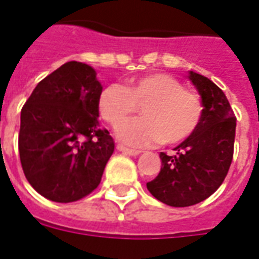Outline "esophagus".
Wrapping results in <instances>:
<instances>
[{
  "instance_id": "1",
  "label": "esophagus",
  "mask_w": 259,
  "mask_h": 259,
  "mask_svg": "<svg viewBox=\"0 0 259 259\" xmlns=\"http://www.w3.org/2000/svg\"><path fill=\"white\" fill-rule=\"evenodd\" d=\"M116 149L122 152V154H126V155H132V156H137L140 154V151H136V149H129L123 147V145H116Z\"/></svg>"
}]
</instances>
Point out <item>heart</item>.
Returning <instances> with one entry per match:
<instances>
[{
    "label": "heart",
    "mask_w": 259,
    "mask_h": 259,
    "mask_svg": "<svg viewBox=\"0 0 259 259\" xmlns=\"http://www.w3.org/2000/svg\"><path fill=\"white\" fill-rule=\"evenodd\" d=\"M142 104L144 117L120 123ZM100 115L116 127L120 143L130 147H149L156 143L173 145L187 140L202 120L200 97L185 91L170 74L154 72L119 83L107 85L99 95Z\"/></svg>",
    "instance_id": "1"
}]
</instances>
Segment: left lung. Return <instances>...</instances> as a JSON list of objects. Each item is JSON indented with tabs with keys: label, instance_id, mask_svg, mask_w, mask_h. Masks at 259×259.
<instances>
[{
	"label": "left lung",
	"instance_id": "1",
	"mask_svg": "<svg viewBox=\"0 0 259 259\" xmlns=\"http://www.w3.org/2000/svg\"><path fill=\"white\" fill-rule=\"evenodd\" d=\"M188 78L202 100V120L173 155L159 154L160 171L147 183L152 196L171 207H188L211 196L233 158L236 116L227 96L207 76L189 71Z\"/></svg>",
	"mask_w": 259,
	"mask_h": 259
}]
</instances>
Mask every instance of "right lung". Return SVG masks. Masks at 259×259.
Wrapping results in <instances>:
<instances>
[{"label": "right lung", "instance_id": "obj_1", "mask_svg": "<svg viewBox=\"0 0 259 259\" xmlns=\"http://www.w3.org/2000/svg\"><path fill=\"white\" fill-rule=\"evenodd\" d=\"M93 67L68 61L44 78L20 114L19 154L31 187L52 202L70 203L93 192L114 152L101 130Z\"/></svg>", "mask_w": 259, "mask_h": 259}]
</instances>
